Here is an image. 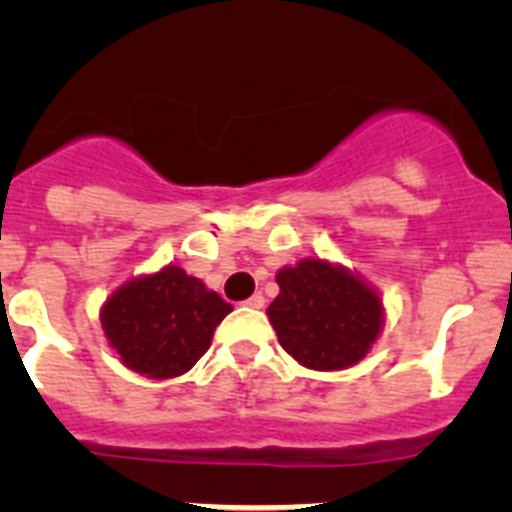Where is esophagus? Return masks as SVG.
<instances>
[{
    "mask_svg": "<svg viewBox=\"0 0 512 512\" xmlns=\"http://www.w3.org/2000/svg\"><path fill=\"white\" fill-rule=\"evenodd\" d=\"M264 302H266L264 295H251L246 302H243V305H246V307H256V310H261V307H264Z\"/></svg>",
    "mask_w": 512,
    "mask_h": 512,
    "instance_id": "34e87169",
    "label": "esophagus"
}]
</instances>
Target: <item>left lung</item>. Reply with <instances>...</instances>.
<instances>
[{"instance_id":"1","label":"left lung","mask_w":512,"mask_h":512,"mask_svg":"<svg viewBox=\"0 0 512 512\" xmlns=\"http://www.w3.org/2000/svg\"><path fill=\"white\" fill-rule=\"evenodd\" d=\"M279 295L266 315L282 348L315 372L359 364L384 328L377 287L343 264L302 259L277 271Z\"/></svg>"}]
</instances>
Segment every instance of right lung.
Returning a JSON list of instances; mask_svg holds the SVG:
<instances>
[{
	"mask_svg": "<svg viewBox=\"0 0 512 512\" xmlns=\"http://www.w3.org/2000/svg\"><path fill=\"white\" fill-rule=\"evenodd\" d=\"M230 302L182 266L128 279L99 307L104 338L122 366L148 379L182 377L202 359Z\"/></svg>",
	"mask_w": 512,
	"mask_h": 512,
	"instance_id": "obj_1",
	"label": "right lung"
}]
</instances>
